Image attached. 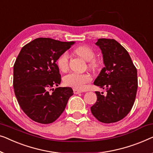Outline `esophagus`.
Here are the masks:
<instances>
[{"instance_id":"esophagus-1","label":"esophagus","mask_w":153,"mask_h":153,"mask_svg":"<svg viewBox=\"0 0 153 153\" xmlns=\"http://www.w3.org/2000/svg\"><path fill=\"white\" fill-rule=\"evenodd\" d=\"M74 92L75 94H78L79 93H82V91H80V90H78V89H74Z\"/></svg>"}]
</instances>
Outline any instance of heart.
I'll return each instance as SVG.
<instances>
[{
	"label": "heart",
	"mask_w": 153,
	"mask_h": 153,
	"mask_svg": "<svg viewBox=\"0 0 153 153\" xmlns=\"http://www.w3.org/2000/svg\"><path fill=\"white\" fill-rule=\"evenodd\" d=\"M74 53L84 59L89 61L88 65L93 69H96L100 66V62L94 58L95 53L91 47L88 46H78L74 50ZM57 66L61 71H66L68 66V55L65 52L59 56L57 60ZM91 77L88 74L71 72L64 77V85L76 89H84L87 83L91 81Z\"/></svg>",
	"instance_id": "1"
}]
</instances>
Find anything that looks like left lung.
<instances>
[{"label": "left lung", "instance_id": "left-lung-1", "mask_svg": "<svg viewBox=\"0 0 153 153\" xmlns=\"http://www.w3.org/2000/svg\"><path fill=\"white\" fill-rule=\"evenodd\" d=\"M105 66L94 85L106 89L107 96L96 91L97 101L91 107L94 117L104 123H116L132 108L138 88L137 68L123 46L113 39H99Z\"/></svg>", "mask_w": 153, "mask_h": 153}]
</instances>
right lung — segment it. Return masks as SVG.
Returning <instances> with one entry per match:
<instances>
[{
    "label": "right lung",
    "instance_id": "add662e5",
    "mask_svg": "<svg viewBox=\"0 0 153 153\" xmlns=\"http://www.w3.org/2000/svg\"><path fill=\"white\" fill-rule=\"evenodd\" d=\"M74 44L40 37L21 48L14 64L13 87L19 106L34 121H55L74 95L71 87L53 89L61 82L56 61Z\"/></svg>",
    "mask_w": 153,
    "mask_h": 153
}]
</instances>
